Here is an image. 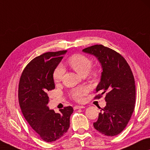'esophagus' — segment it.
<instances>
[{
	"mask_svg": "<svg viewBox=\"0 0 150 150\" xmlns=\"http://www.w3.org/2000/svg\"><path fill=\"white\" fill-rule=\"evenodd\" d=\"M83 108H84V106H74V110H76V109H83Z\"/></svg>",
	"mask_w": 150,
	"mask_h": 150,
	"instance_id": "obj_1",
	"label": "esophagus"
}]
</instances>
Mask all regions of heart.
Masks as SVG:
<instances>
[{"label":"heart","instance_id":"heart-1","mask_svg":"<svg viewBox=\"0 0 150 150\" xmlns=\"http://www.w3.org/2000/svg\"><path fill=\"white\" fill-rule=\"evenodd\" d=\"M68 62L71 67L80 75H86L92 67V60L88 57L82 54H75L69 57ZM65 70L62 65H58L55 68L53 73V78L56 83L61 82L64 76ZM96 74V73H94ZM88 88L85 86H79L70 91V96L72 99L80 102L83 96L88 93Z\"/></svg>","mask_w":150,"mask_h":150}]
</instances>
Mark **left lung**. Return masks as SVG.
I'll use <instances>...</instances> for the list:
<instances>
[{"mask_svg":"<svg viewBox=\"0 0 150 150\" xmlns=\"http://www.w3.org/2000/svg\"><path fill=\"white\" fill-rule=\"evenodd\" d=\"M95 56L103 68L95 96L106 93L107 105L101 109L94 127L107 136L120 133L129 121L135 109V85L130 66L120 54L103 45H94L82 50Z\"/></svg>","mask_w":150,"mask_h":150,"instance_id":"1","label":"left lung"}]
</instances>
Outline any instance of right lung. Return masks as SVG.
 I'll return each instance as SVG.
<instances>
[{
	"label": "right lung",
	"instance_id": "right-lung-1",
	"mask_svg": "<svg viewBox=\"0 0 150 150\" xmlns=\"http://www.w3.org/2000/svg\"><path fill=\"white\" fill-rule=\"evenodd\" d=\"M66 52H47L35 57L26 66L20 78L18 98L22 113L46 142H55L67 132L74 110L69 106L56 113L47 106L48 93L55 88L53 73Z\"/></svg>",
	"mask_w": 150,
	"mask_h": 150
}]
</instances>
